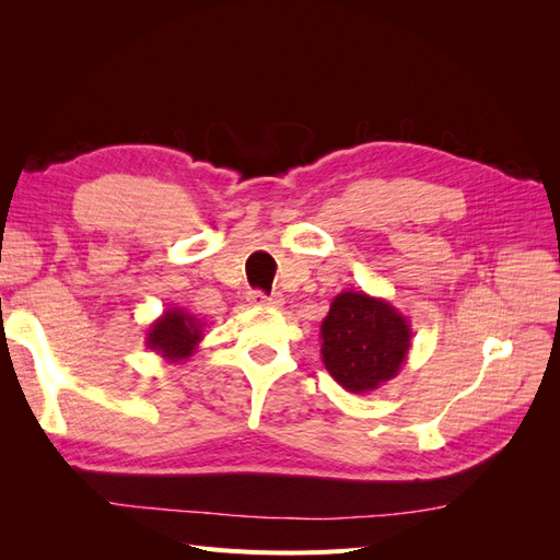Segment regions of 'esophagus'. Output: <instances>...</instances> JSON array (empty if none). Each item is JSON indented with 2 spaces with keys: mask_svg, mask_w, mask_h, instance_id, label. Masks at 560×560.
<instances>
[{
  "mask_svg": "<svg viewBox=\"0 0 560 560\" xmlns=\"http://www.w3.org/2000/svg\"><path fill=\"white\" fill-rule=\"evenodd\" d=\"M247 301L254 303V306H273V308H278V306H282V303H284V299H282L280 292L264 294V292H259V290H257V292H249Z\"/></svg>",
  "mask_w": 560,
  "mask_h": 560,
  "instance_id": "esophagus-1",
  "label": "esophagus"
}]
</instances>
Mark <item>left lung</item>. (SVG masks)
<instances>
[{"label":"left lung","mask_w":560,"mask_h":560,"mask_svg":"<svg viewBox=\"0 0 560 560\" xmlns=\"http://www.w3.org/2000/svg\"><path fill=\"white\" fill-rule=\"evenodd\" d=\"M322 362L350 393L395 378L411 348V327L397 308L364 292H341L319 327Z\"/></svg>","instance_id":"obj_1"}]
</instances>
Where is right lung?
Segmentation results:
<instances>
[{
  "instance_id": "add662e5",
  "label": "right lung",
  "mask_w": 560,
  "mask_h": 560,
  "mask_svg": "<svg viewBox=\"0 0 560 560\" xmlns=\"http://www.w3.org/2000/svg\"><path fill=\"white\" fill-rule=\"evenodd\" d=\"M202 338V322L179 308L165 311L147 334V346L167 362L191 358Z\"/></svg>"
}]
</instances>
